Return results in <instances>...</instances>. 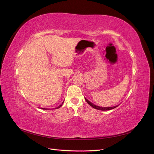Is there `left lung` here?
I'll list each match as a JSON object with an SVG mask.
<instances>
[{"label":"left lung","instance_id":"1","mask_svg":"<svg viewBox=\"0 0 154 154\" xmlns=\"http://www.w3.org/2000/svg\"><path fill=\"white\" fill-rule=\"evenodd\" d=\"M85 101L87 102L88 104H89L92 107H93L94 109H96L97 110H111V109H113L116 107H117L118 106H112V107H101V106H96L95 105H94L93 103H92L91 101H88L87 99L85 98Z\"/></svg>","mask_w":154,"mask_h":154}]
</instances>
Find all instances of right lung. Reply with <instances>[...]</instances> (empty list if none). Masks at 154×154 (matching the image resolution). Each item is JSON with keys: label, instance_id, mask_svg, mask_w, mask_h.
<instances>
[{"label": "right lung", "instance_id": "obj_1", "mask_svg": "<svg viewBox=\"0 0 154 154\" xmlns=\"http://www.w3.org/2000/svg\"><path fill=\"white\" fill-rule=\"evenodd\" d=\"M63 103H62V104H63ZM62 105H60V106H58V107H57V108H54V109H58V108H60V106H62ZM44 109V110H46V109Z\"/></svg>", "mask_w": 154, "mask_h": 154}]
</instances>
